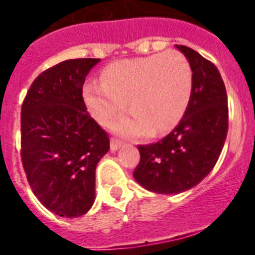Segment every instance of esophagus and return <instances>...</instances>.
Here are the masks:
<instances>
[{"mask_svg": "<svg viewBox=\"0 0 255 255\" xmlns=\"http://www.w3.org/2000/svg\"><path fill=\"white\" fill-rule=\"evenodd\" d=\"M121 145H123V141L121 140H119V139H116V138L111 139V144H110V147H111L112 152H115V150L119 149Z\"/></svg>", "mask_w": 255, "mask_h": 255, "instance_id": "esophagus-1", "label": "esophagus"}]
</instances>
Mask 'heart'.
I'll return each instance as SVG.
<instances>
[{"mask_svg":"<svg viewBox=\"0 0 255 255\" xmlns=\"http://www.w3.org/2000/svg\"><path fill=\"white\" fill-rule=\"evenodd\" d=\"M193 70L188 58L177 51L147 57L128 58L108 65L102 83H88L83 94L89 112L102 125L126 107L131 114L114 123L117 132L141 136L159 135L173 129L193 94Z\"/></svg>","mask_w":255,"mask_h":255,"instance_id":"obj_1","label":"heart"}]
</instances>
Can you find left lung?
Returning a JSON list of instances; mask_svg holds the SVG:
<instances>
[{"label": "left lung", "mask_w": 255, "mask_h": 255, "mask_svg": "<svg viewBox=\"0 0 255 255\" xmlns=\"http://www.w3.org/2000/svg\"><path fill=\"white\" fill-rule=\"evenodd\" d=\"M177 49L193 70V94L179 125L157 143L138 145L134 179L147 190L177 194L199 184L215 167L229 130V106L217 67L186 46Z\"/></svg>", "instance_id": "obj_1"}]
</instances>
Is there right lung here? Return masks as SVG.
<instances>
[{"mask_svg": "<svg viewBox=\"0 0 255 255\" xmlns=\"http://www.w3.org/2000/svg\"><path fill=\"white\" fill-rule=\"evenodd\" d=\"M100 58H75L37 76L21 106V162L40 203L61 217L85 215L94 203L96 167L110 149L88 114L83 85Z\"/></svg>", "mask_w": 255, "mask_h": 255, "instance_id": "obj_1", "label": "right lung"}]
</instances>
